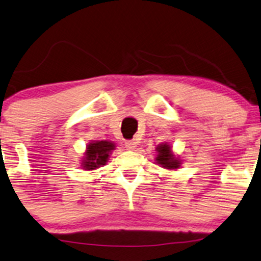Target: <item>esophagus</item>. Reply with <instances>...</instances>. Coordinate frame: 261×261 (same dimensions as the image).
<instances>
[{
	"mask_svg": "<svg viewBox=\"0 0 261 261\" xmlns=\"http://www.w3.org/2000/svg\"><path fill=\"white\" fill-rule=\"evenodd\" d=\"M125 146L127 150H134L136 147V141L135 140H126Z\"/></svg>",
	"mask_w": 261,
	"mask_h": 261,
	"instance_id": "1",
	"label": "esophagus"
}]
</instances>
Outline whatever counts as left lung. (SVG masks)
Returning <instances> with one entry per match:
<instances>
[{"instance_id": "obj_1", "label": "left lung", "mask_w": 261, "mask_h": 261, "mask_svg": "<svg viewBox=\"0 0 261 261\" xmlns=\"http://www.w3.org/2000/svg\"><path fill=\"white\" fill-rule=\"evenodd\" d=\"M156 150H158V158H156V161H158V164H160L164 169L171 170L177 169V167L180 166V161L175 158L169 145L161 144L156 147Z\"/></svg>"}]
</instances>
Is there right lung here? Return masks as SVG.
Returning <instances> with one entry per match:
<instances>
[{
  "instance_id": "right-lung-1",
  "label": "right lung",
  "mask_w": 261,
  "mask_h": 261,
  "mask_svg": "<svg viewBox=\"0 0 261 261\" xmlns=\"http://www.w3.org/2000/svg\"><path fill=\"white\" fill-rule=\"evenodd\" d=\"M115 149V145L110 141H95L87 145L86 158L82 166L86 170H95L101 165H105L109 160L110 152Z\"/></svg>"
}]
</instances>
